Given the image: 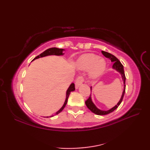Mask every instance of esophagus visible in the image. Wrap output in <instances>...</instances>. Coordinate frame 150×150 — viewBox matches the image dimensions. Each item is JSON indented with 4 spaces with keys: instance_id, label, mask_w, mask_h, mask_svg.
Returning <instances> with one entry per match:
<instances>
[{
    "instance_id": "obj_1",
    "label": "esophagus",
    "mask_w": 150,
    "mask_h": 150,
    "mask_svg": "<svg viewBox=\"0 0 150 150\" xmlns=\"http://www.w3.org/2000/svg\"><path fill=\"white\" fill-rule=\"evenodd\" d=\"M84 82V78L82 76H79L75 81V87L77 88L79 86H81Z\"/></svg>"
}]
</instances>
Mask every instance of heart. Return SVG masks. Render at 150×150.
Wrapping results in <instances>:
<instances>
[{
    "mask_svg": "<svg viewBox=\"0 0 150 150\" xmlns=\"http://www.w3.org/2000/svg\"><path fill=\"white\" fill-rule=\"evenodd\" d=\"M79 68L82 69H91L90 77L93 79H97L105 71L106 63L103 59L94 54L88 53L82 55L78 61Z\"/></svg>",
    "mask_w": 150,
    "mask_h": 150,
    "instance_id": "heart-1",
    "label": "heart"
}]
</instances>
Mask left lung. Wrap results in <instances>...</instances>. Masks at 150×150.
Segmentation results:
<instances>
[{"instance_id": "obj_1", "label": "left lung", "mask_w": 150, "mask_h": 150, "mask_svg": "<svg viewBox=\"0 0 150 150\" xmlns=\"http://www.w3.org/2000/svg\"><path fill=\"white\" fill-rule=\"evenodd\" d=\"M102 53L103 54V55L104 57H106V58L110 59L111 60V61L113 62V68L116 69L118 72H119L120 73L121 76H122V80L124 81V90L122 92V97H121L119 103H118L117 104V105H115V106L113 108H111V109H110L109 110H107V111H103V110H100L99 109H98V108L95 106V105L93 104V102H92L91 95H90V96L89 97V98L85 102L86 105V106L88 107L89 110H90L91 111H92L93 113L98 115H104L109 114L111 112H113L115 110H116L118 108V106H119L120 104V103H122L124 93H125V90H126V85H125L126 76H125V73H124V71L123 65L119 61V60L116 57L113 55L112 54H111V53L106 52H104V51H102Z\"/></svg>"}]
</instances>
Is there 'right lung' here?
I'll use <instances>...</instances> for the list:
<instances>
[{"label": "right lung", "instance_id": "obj_1", "mask_svg": "<svg viewBox=\"0 0 150 150\" xmlns=\"http://www.w3.org/2000/svg\"><path fill=\"white\" fill-rule=\"evenodd\" d=\"M64 50L57 48V47H52V48H49V49L46 50V51H44L43 53L40 54L39 55L37 56L33 60H34L35 59H39V58H40V57H46V56H48V55H62L63 54H64V53H62V52H63ZM75 90V84H74V83L71 84V85H70L69 87L68 88V90H67V91H66V100H65V102H64V104H63L62 107L60 108V109L55 113V115L59 114V113L61 112V111L63 110L64 108V107L66 106L67 103H68V99L69 95L70 94V92L74 91ZM53 116H51V117H53Z\"/></svg>", "mask_w": 150, "mask_h": 150}]
</instances>
